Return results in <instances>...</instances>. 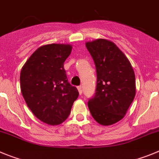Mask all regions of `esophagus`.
Here are the masks:
<instances>
[{"label":"esophagus","mask_w":159,"mask_h":159,"mask_svg":"<svg viewBox=\"0 0 159 159\" xmlns=\"http://www.w3.org/2000/svg\"><path fill=\"white\" fill-rule=\"evenodd\" d=\"M78 91H79V93H80V94H82L83 88H82V87H81V86L78 87Z\"/></svg>","instance_id":"obj_1"}]
</instances>
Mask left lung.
<instances>
[{
	"label": "left lung",
	"mask_w": 159,
	"mask_h": 159,
	"mask_svg": "<svg viewBox=\"0 0 159 159\" xmlns=\"http://www.w3.org/2000/svg\"><path fill=\"white\" fill-rule=\"evenodd\" d=\"M86 47L95 64V94L88 101L93 118L102 125L118 122L127 113L136 95L133 68L113 42L99 39L87 42Z\"/></svg>",
	"instance_id": "1"
}]
</instances>
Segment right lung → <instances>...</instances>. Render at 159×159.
<instances>
[{
  "label": "right lung",
  "mask_w": 159,
  "mask_h": 159,
  "mask_svg": "<svg viewBox=\"0 0 159 159\" xmlns=\"http://www.w3.org/2000/svg\"><path fill=\"white\" fill-rule=\"evenodd\" d=\"M68 44H49L36 49L20 72L22 94L34 116L57 125L69 116L78 90L68 83L64 62L72 52Z\"/></svg>",
  "instance_id": "obj_1"
}]
</instances>
